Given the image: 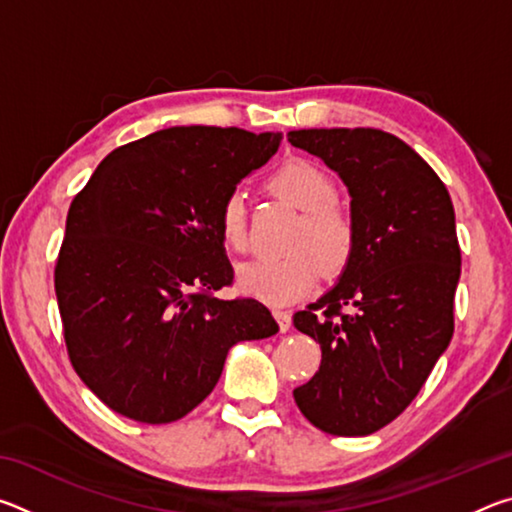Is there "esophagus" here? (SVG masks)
Here are the masks:
<instances>
[{"instance_id": "34e87169", "label": "esophagus", "mask_w": 512, "mask_h": 512, "mask_svg": "<svg viewBox=\"0 0 512 512\" xmlns=\"http://www.w3.org/2000/svg\"><path fill=\"white\" fill-rule=\"evenodd\" d=\"M273 316H275L277 325H280L282 332H289V329H291V314H289V311H284V309H275V311H273Z\"/></svg>"}]
</instances>
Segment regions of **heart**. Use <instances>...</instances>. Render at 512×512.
Segmentation results:
<instances>
[{
	"instance_id": "heart-1",
	"label": "heart",
	"mask_w": 512,
	"mask_h": 512,
	"mask_svg": "<svg viewBox=\"0 0 512 512\" xmlns=\"http://www.w3.org/2000/svg\"><path fill=\"white\" fill-rule=\"evenodd\" d=\"M268 187L296 210L305 212L293 237L291 255L253 259L239 266L237 287L244 296L271 307H287L316 287L320 264L339 273L350 262L354 228L350 216L334 205L336 189L316 164L291 160L277 169ZM219 235L225 248L246 250V201L241 192L225 196L219 212Z\"/></svg>"
}]
</instances>
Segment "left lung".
Here are the masks:
<instances>
[{
  "mask_svg": "<svg viewBox=\"0 0 512 512\" xmlns=\"http://www.w3.org/2000/svg\"><path fill=\"white\" fill-rule=\"evenodd\" d=\"M287 137L343 180L354 228L339 282L293 316L323 350L293 397L320 431L368 436L415 400L452 341L461 277L454 205L436 171L391 133L305 128Z\"/></svg>",
  "mask_w": 512,
  "mask_h": 512,
  "instance_id": "left-lung-1",
  "label": "left lung"
}]
</instances>
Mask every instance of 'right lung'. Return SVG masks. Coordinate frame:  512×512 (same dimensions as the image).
Returning <instances> with one entry per match:
<instances>
[{
  "instance_id": "right-lung-1",
  "label": "right lung",
  "mask_w": 512,
  "mask_h": 512,
  "mask_svg": "<svg viewBox=\"0 0 512 512\" xmlns=\"http://www.w3.org/2000/svg\"><path fill=\"white\" fill-rule=\"evenodd\" d=\"M282 133L171 126L112 151L74 198L56 262L65 343L83 384L126 418L167 424L214 391L241 341L277 323L232 282L225 196L273 158Z\"/></svg>"
}]
</instances>
